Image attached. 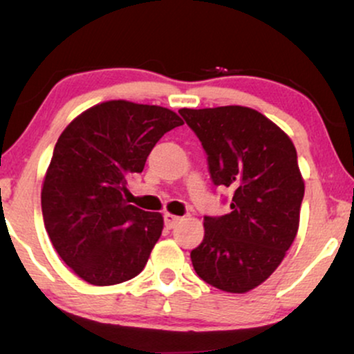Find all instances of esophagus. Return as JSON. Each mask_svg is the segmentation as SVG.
<instances>
[{"label":"esophagus","instance_id":"34e87169","mask_svg":"<svg viewBox=\"0 0 354 354\" xmlns=\"http://www.w3.org/2000/svg\"><path fill=\"white\" fill-rule=\"evenodd\" d=\"M181 221V218L180 216H176V214H173V213H165V225H166V228H174V226L178 225V223Z\"/></svg>","mask_w":354,"mask_h":354}]
</instances>
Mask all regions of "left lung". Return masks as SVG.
<instances>
[{
	"mask_svg": "<svg viewBox=\"0 0 354 354\" xmlns=\"http://www.w3.org/2000/svg\"><path fill=\"white\" fill-rule=\"evenodd\" d=\"M180 115L208 154L214 185L233 191L228 214L205 218L193 268L218 290L248 293L274 273L298 233L304 180L296 148L253 108H181Z\"/></svg>",
	"mask_w": 354,
	"mask_h": 354,
	"instance_id": "obj_1",
	"label": "left lung"
}]
</instances>
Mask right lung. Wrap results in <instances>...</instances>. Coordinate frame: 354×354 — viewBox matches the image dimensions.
Instances as JSON below:
<instances>
[{
  "label": "right lung",
  "mask_w": 354,
  "mask_h": 354,
  "mask_svg": "<svg viewBox=\"0 0 354 354\" xmlns=\"http://www.w3.org/2000/svg\"><path fill=\"white\" fill-rule=\"evenodd\" d=\"M171 109L111 100L88 108L58 138L43 180L44 228L73 273L95 286L135 278L163 231V214L128 205L126 180L141 173Z\"/></svg>",
  "instance_id": "1"
}]
</instances>
